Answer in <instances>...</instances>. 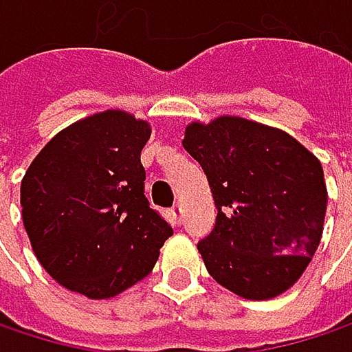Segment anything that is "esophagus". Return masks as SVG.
I'll list each match as a JSON object with an SVG mask.
<instances>
[{
	"instance_id": "1",
	"label": "esophagus",
	"mask_w": 352,
	"mask_h": 352,
	"mask_svg": "<svg viewBox=\"0 0 352 352\" xmlns=\"http://www.w3.org/2000/svg\"><path fill=\"white\" fill-rule=\"evenodd\" d=\"M171 214H173V220H175V224H183V216H185V210H183V206L181 204H177L171 208Z\"/></svg>"
}]
</instances>
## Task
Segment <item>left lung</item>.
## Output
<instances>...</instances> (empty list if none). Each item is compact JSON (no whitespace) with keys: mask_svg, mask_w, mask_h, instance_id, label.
I'll return each instance as SVG.
<instances>
[{"mask_svg":"<svg viewBox=\"0 0 352 352\" xmlns=\"http://www.w3.org/2000/svg\"><path fill=\"white\" fill-rule=\"evenodd\" d=\"M183 148L201 165L218 208L214 230L197 243L208 273L246 300L287 292L322 239L320 161L287 132L236 116L191 122Z\"/></svg>","mask_w":352,"mask_h":352,"instance_id":"8db88e82","label":"left lung"}]
</instances>
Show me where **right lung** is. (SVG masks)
Listing matches in <instances>:
<instances>
[{"mask_svg":"<svg viewBox=\"0 0 352 352\" xmlns=\"http://www.w3.org/2000/svg\"><path fill=\"white\" fill-rule=\"evenodd\" d=\"M144 120L106 109L60 130L22 179L36 258L63 287L106 300L144 279L173 234L144 195Z\"/></svg>","mask_w":352,"mask_h":352,"instance_id":"add662e5","label":"right lung"}]
</instances>
